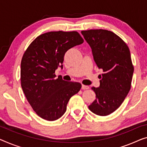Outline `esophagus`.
<instances>
[{
    "mask_svg": "<svg viewBox=\"0 0 147 147\" xmlns=\"http://www.w3.org/2000/svg\"><path fill=\"white\" fill-rule=\"evenodd\" d=\"M88 88H89L88 86H86V85H84V84L82 85V90H87Z\"/></svg>",
    "mask_w": 147,
    "mask_h": 147,
    "instance_id": "esophagus-1",
    "label": "esophagus"
}]
</instances>
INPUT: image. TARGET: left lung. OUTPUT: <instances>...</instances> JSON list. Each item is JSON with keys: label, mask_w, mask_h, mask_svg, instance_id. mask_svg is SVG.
I'll return each mask as SVG.
<instances>
[{"label": "left lung", "mask_w": 147, "mask_h": 147, "mask_svg": "<svg viewBox=\"0 0 147 147\" xmlns=\"http://www.w3.org/2000/svg\"><path fill=\"white\" fill-rule=\"evenodd\" d=\"M81 33L90 46L96 65L103 71L100 86L92 87L96 98L88 108L98 115H108L121 106L131 89L134 67L129 49L121 38L108 30Z\"/></svg>", "instance_id": "1"}]
</instances>
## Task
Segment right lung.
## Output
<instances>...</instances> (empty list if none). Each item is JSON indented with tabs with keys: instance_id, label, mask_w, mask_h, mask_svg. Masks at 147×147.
<instances>
[{
	"instance_id": "right-lung-1",
	"label": "right lung",
	"mask_w": 147,
	"mask_h": 147,
	"mask_svg": "<svg viewBox=\"0 0 147 147\" xmlns=\"http://www.w3.org/2000/svg\"><path fill=\"white\" fill-rule=\"evenodd\" d=\"M84 42L77 32H49L39 36L28 46L21 61V86L35 112L47 121L64 114L70 98L82 87L80 83L56 78L63 68L65 53Z\"/></svg>"
}]
</instances>
